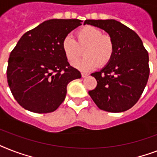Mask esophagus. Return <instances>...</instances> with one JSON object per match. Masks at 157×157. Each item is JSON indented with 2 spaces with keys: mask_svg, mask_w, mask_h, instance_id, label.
I'll use <instances>...</instances> for the list:
<instances>
[{
  "mask_svg": "<svg viewBox=\"0 0 157 157\" xmlns=\"http://www.w3.org/2000/svg\"><path fill=\"white\" fill-rule=\"evenodd\" d=\"M87 76H88V74H87V73H85V72H82V73H81V76H82L83 78L86 77Z\"/></svg>",
  "mask_w": 157,
  "mask_h": 157,
  "instance_id": "obj_1",
  "label": "esophagus"
}]
</instances>
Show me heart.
Segmentation results:
<instances>
[{"label": "heart", "mask_w": 157, "mask_h": 157, "mask_svg": "<svg viewBox=\"0 0 157 157\" xmlns=\"http://www.w3.org/2000/svg\"><path fill=\"white\" fill-rule=\"evenodd\" d=\"M77 41L71 36H66L62 41V50L69 62H73L81 54V48L85 47L82 59L74 62L72 66L83 71H89L99 65L103 67L112 60L115 44L109 35L103 34L99 28L86 25L76 33Z\"/></svg>", "instance_id": "1"}]
</instances>
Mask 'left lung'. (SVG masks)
<instances>
[{
    "label": "left lung",
    "mask_w": 157,
    "mask_h": 157,
    "mask_svg": "<svg viewBox=\"0 0 157 157\" xmlns=\"http://www.w3.org/2000/svg\"><path fill=\"white\" fill-rule=\"evenodd\" d=\"M86 24L104 30L115 44L109 63L91 74L97 86L89 94L99 109L124 112L138 102L147 83L150 73L147 51L134 31L115 19H88Z\"/></svg>",
    "instance_id": "1"
}]
</instances>
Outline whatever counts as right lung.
<instances>
[{"label":"right lung","instance_id":"right-lung-1","mask_svg":"<svg viewBox=\"0 0 157 157\" xmlns=\"http://www.w3.org/2000/svg\"><path fill=\"white\" fill-rule=\"evenodd\" d=\"M82 22L50 19L19 39L9 58L7 81L23 108L36 113L54 112L65 99L67 84L81 78L64 55L62 41Z\"/></svg>","mask_w":157,"mask_h":157}]
</instances>
